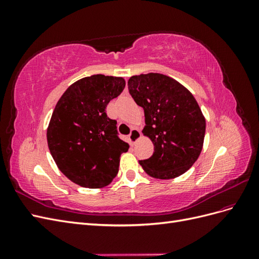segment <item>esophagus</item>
I'll return each instance as SVG.
<instances>
[{
  "mask_svg": "<svg viewBox=\"0 0 259 259\" xmlns=\"http://www.w3.org/2000/svg\"><path fill=\"white\" fill-rule=\"evenodd\" d=\"M130 136V140H131V143L132 144H135L137 140L139 139V137H140V132L138 131V130H136V128H133L132 131H131V134L128 135Z\"/></svg>",
  "mask_w": 259,
  "mask_h": 259,
  "instance_id": "1",
  "label": "esophagus"
}]
</instances>
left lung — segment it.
I'll return each instance as SVG.
<instances>
[{
	"mask_svg": "<svg viewBox=\"0 0 259 259\" xmlns=\"http://www.w3.org/2000/svg\"><path fill=\"white\" fill-rule=\"evenodd\" d=\"M135 103L144 109V134L154 152L139 161L151 177L171 179L183 175L198 160L205 135V119L192 94L160 73L133 75L127 82Z\"/></svg>",
	"mask_w": 259,
	"mask_h": 259,
	"instance_id": "1",
	"label": "left lung"
}]
</instances>
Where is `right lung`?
Segmentation results:
<instances>
[{
	"label": "right lung",
	"mask_w": 259,
	"mask_h": 259,
	"mask_svg": "<svg viewBox=\"0 0 259 259\" xmlns=\"http://www.w3.org/2000/svg\"><path fill=\"white\" fill-rule=\"evenodd\" d=\"M125 88L123 77L95 74L70 85L54 109L48 144L55 163L71 182L103 188L119 171L128 144L119 137L116 121L107 115L109 101Z\"/></svg>",
	"instance_id": "obj_1"
}]
</instances>
